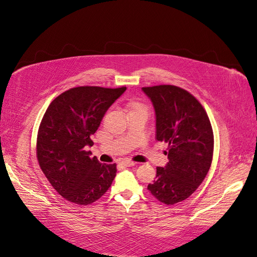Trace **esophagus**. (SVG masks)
Wrapping results in <instances>:
<instances>
[{
  "label": "esophagus",
  "instance_id": "esophagus-1",
  "mask_svg": "<svg viewBox=\"0 0 257 257\" xmlns=\"http://www.w3.org/2000/svg\"><path fill=\"white\" fill-rule=\"evenodd\" d=\"M121 165L124 166V167H131V166L137 165V163L131 162L129 160H123V161H121Z\"/></svg>",
  "mask_w": 257,
  "mask_h": 257
}]
</instances>
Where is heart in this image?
<instances>
[{
  "mask_svg": "<svg viewBox=\"0 0 257 257\" xmlns=\"http://www.w3.org/2000/svg\"><path fill=\"white\" fill-rule=\"evenodd\" d=\"M135 107H137V106H135Z\"/></svg>",
  "mask_w": 257,
  "mask_h": 257,
  "instance_id": "1",
  "label": "heart"
}]
</instances>
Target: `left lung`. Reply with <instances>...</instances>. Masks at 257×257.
I'll list each match as a JSON object with an SVG mask.
<instances>
[{
	"label": "left lung",
	"instance_id": "1",
	"mask_svg": "<svg viewBox=\"0 0 257 257\" xmlns=\"http://www.w3.org/2000/svg\"><path fill=\"white\" fill-rule=\"evenodd\" d=\"M155 110V138L168 143V163L156 168L148 186L160 202L173 205L188 199L205 178L213 159L214 136L200 102L188 91L163 84L142 88Z\"/></svg>",
	"mask_w": 257,
	"mask_h": 257
}]
</instances>
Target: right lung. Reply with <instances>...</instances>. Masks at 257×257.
Returning <instances> with one entry per match:
<instances>
[{"mask_svg": "<svg viewBox=\"0 0 257 257\" xmlns=\"http://www.w3.org/2000/svg\"><path fill=\"white\" fill-rule=\"evenodd\" d=\"M126 87H78L52 102L39 128L37 157L43 174L58 194L88 205L107 191L116 176V164H101L85 149L91 136Z\"/></svg>", "mask_w": 257, "mask_h": 257, "instance_id": "obj_1", "label": "right lung"}]
</instances>
